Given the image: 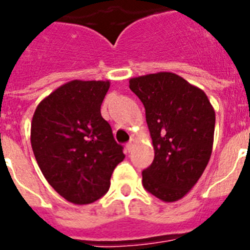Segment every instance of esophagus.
<instances>
[{"label": "esophagus", "instance_id": "34e87169", "mask_svg": "<svg viewBox=\"0 0 250 250\" xmlns=\"http://www.w3.org/2000/svg\"><path fill=\"white\" fill-rule=\"evenodd\" d=\"M133 145H135V140L133 138H131L128 142H127V145H125V148H127V151H131L132 148H133Z\"/></svg>", "mask_w": 250, "mask_h": 250}]
</instances>
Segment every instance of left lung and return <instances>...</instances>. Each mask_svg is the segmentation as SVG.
I'll return each mask as SVG.
<instances>
[{
	"label": "left lung",
	"instance_id": "left-lung-1",
	"mask_svg": "<svg viewBox=\"0 0 250 250\" xmlns=\"http://www.w3.org/2000/svg\"><path fill=\"white\" fill-rule=\"evenodd\" d=\"M129 89L146 110L155 157L142 171L145 189L175 202L198 182L208 164L215 110L203 90L171 72L133 77Z\"/></svg>",
	"mask_w": 250,
	"mask_h": 250
}]
</instances>
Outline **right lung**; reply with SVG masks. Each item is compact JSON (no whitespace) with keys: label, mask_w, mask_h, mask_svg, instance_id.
I'll list each match as a JSON object with an SVG mask.
<instances>
[{"label":"right lung","mask_w":250,"mask_h":250,"mask_svg":"<svg viewBox=\"0 0 250 250\" xmlns=\"http://www.w3.org/2000/svg\"><path fill=\"white\" fill-rule=\"evenodd\" d=\"M110 83L73 80L44 98L31 121L30 141L44 178L68 202L89 205L108 192L123 161L100 106Z\"/></svg>","instance_id":"obj_1"}]
</instances>
